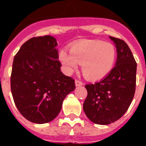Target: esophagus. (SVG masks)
I'll return each instance as SVG.
<instances>
[{
	"label": "esophagus",
	"instance_id": "obj_1",
	"mask_svg": "<svg viewBox=\"0 0 146 146\" xmlns=\"http://www.w3.org/2000/svg\"><path fill=\"white\" fill-rule=\"evenodd\" d=\"M75 85H76V86H82V85H83V82H82V81L79 80H76Z\"/></svg>",
	"mask_w": 146,
	"mask_h": 146
}]
</instances>
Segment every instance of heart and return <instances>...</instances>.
Wrapping results in <instances>:
<instances>
[{"instance_id":"obj_1","label":"heart","mask_w":146,"mask_h":146,"mask_svg":"<svg viewBox=\"0 0 146 146\" xmlns=\"http://www.w3.org/2000/svg\"><path fill=\"white\" fill-rule=\"evenodd\" d=\"M59 58L68 72L77 69L79 64L87 78L99 80L112 70L116 58V50L110 43L84 40L73 45L70 54L66 50H61Z\"/></svg>"}]
</instances>
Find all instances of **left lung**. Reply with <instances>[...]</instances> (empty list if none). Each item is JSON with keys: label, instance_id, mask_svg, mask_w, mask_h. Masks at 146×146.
<instances>
[{"label": "left lung", "instance_id": "8db88e82", "mask_svg": "<svg viewBox=\"0 0 146 146\" xmlns=\"http://www.w3.org/2000/svg\"><path fill=\"white\" fill-rule=\"evenodd\" d=\"M115 45V66L104 79L86 86L88 95L83 110L96 124L107 125L123 116L129 108L135 92L137 63L127 44L110 36Z\"/></svg>", "mask_w": 146, "mask_h": 146}]
</instances>
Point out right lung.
Masks as SVG:
<instances>
[{"label":"right lung","instance_id":"obj_1","mask_svg":"<svg viewBox=\"0 0 146 146\" xmlns=\"http://www.w3.org/2000/svg\"><path fill=\"white\" fill-rule=\"evenodd\" d=\"M57 42L51 36L33 37L15 55L11 90L17 108L31 122L45 123L57 117L74 80L60 72Z\"/></svg>","mask_w":146,"mask_h":146}]
</instances>
